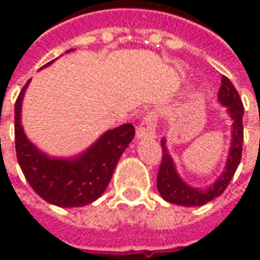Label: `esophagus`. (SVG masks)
Instances as JSON below:
<instances>
[{
    "label": "esophagus",
    "instance_id": "esophagus-1",
    "mask_svg": "<svg viewBox=\"0 0 260 260\" xmlns=\"http://www.w3.org/2000/svg\"><path fill=\"white\" fill-rule=\"evenodd\" d=\"M156 125H157V114L154 111H147L146 115L142 119L141 125L136 129L138 139H146L156 136Z\"/></svg>",
    "mask_w": 260,
    "mask_h": 260
}]
</instances>
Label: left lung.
<instances>
[{
    "label": "left lung",
    "mask_w": 260,
    "mask_h": 260,
    "mask_svg": "<svg viewBox=\"0 0 260 260\" xmlns=\"http://www.w3.org/2000/svg\"><path fill=\"white\" fill-rule=\"evenodd\" d=\"M217 97L218 102L227 107L230 118L233 119V131H231L233 139H231L229 157H227L223 174L206 189L192 188L181 180V177L175 170L174 161L167 152L166 139H161L163 157H161V164H160L157 174V189L164 201L174 203V205H180V206H202L221 195L225 191V188L229 186L231 178L234 177L241 161V156H242L244 106H242V100H241L238 91L227 76L221 78V86H220Z\"/></svg>",
    "instance_id": "8db88e82"
}]
</instances>
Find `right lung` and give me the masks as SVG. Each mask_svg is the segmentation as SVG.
<instances>
[{"instance_id": "1", "label": "right lung", "mask_w": 260, "mask_h": 260, "mask_svg": "<svg viewBox=\"0 0 260 260\" xmlns=\"http://www.w3.org/2000/svg\"><path fill=\"white\" fill-rule=\"evenodd\" d=\"M72 51L68 50L67 53ZM54 62L50 61L48 64ZM43 67V68H44ZM23 86L15 103V149L22 173L37 195L59 207H80L99 199L113 177L114 169L128 147L135 128L122 124L103 134L87 150L74 158L48 157L27 138L20 124Z\"/></svg>"}]
</instances>
